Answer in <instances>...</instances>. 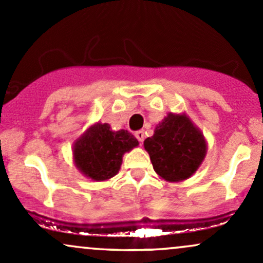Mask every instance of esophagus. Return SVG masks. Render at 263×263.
<instances>
[{
	"label": "esophagus",
	"instance_id": "obj_1",
	"mask_svg": "<svg viewBox=\"0 0 263 263\" xmlns=\"http://www.w3.org/2000/svg\"><path fill=\"white\" fill-rule=\"evenodd\" d=\"M135 136H136V138H137V140L140 141V142H143L144 137H146V136H144V131H143V129H140V131H136Z\"/></svg>",
	"mask_w": 263,
	"mask_h": 263
}]
</instances>
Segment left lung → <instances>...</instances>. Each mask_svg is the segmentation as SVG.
I'll return each instance as SVG.
<instances>
[{
    "label": "left lung",
    "instance_id": "left-lung-1",
    "mask_svg": "<svg viewBox=\"0 0 263 263\" xmlns=\"http://www.w3.org/2000/svg\"><path fill=\"white\" fill-rule=\"evenodd\" d=\"M153 170L168 182H179L195 173L206 153V142L184 115L170 114L143 142Z\"/></svg>",
    "mask_w": 263,
    "mask_h": 263
}]
</instances>
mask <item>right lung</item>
<instances>
[{"label":"right lung","instance_id":"add662e5","mask_svg":"<svg viewBox=\"0 0 263 263\" xmlns=\"http://www.w3.org/2000/svg\"><path fill=\"white\" fill-rule=\"evenodd\" d=\"M137 144L128 131H112L108 123H96L75 142V164L96 182L110 179L120 171L123 153Z\"/></svg>","mask_w":263,"mask_h":263}]
</instances>
